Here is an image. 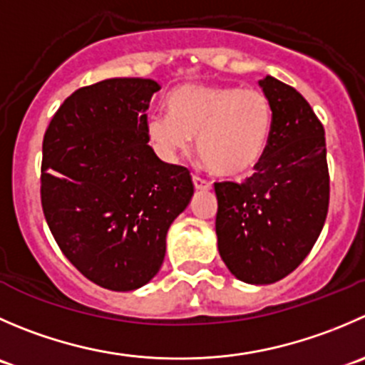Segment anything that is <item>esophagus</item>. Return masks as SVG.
I'll use <instances>...</instances> for the list:
<instances>
[{"instance_id": "1", "label": "esophagus", "mask_w": 365, "mask_h": 365, "mask_svg": "<svg viewBox=\"0 0 365 365\" xmlns=\"http://www.w3.org/2000/svg\"><path fill=\"white\" fill-rule=\"evenodd\" d=\"M192 182L196 190H210L212 189V183L207 182V180L200 178V176H192Z\"/></svg>"}]
</instances>
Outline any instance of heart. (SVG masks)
<instances>
[{
	"label": "heart",
	"instance_id": "b5f03b06",
	"mask_svg": "<svg viewBox=\"0 0 365 365\" xmlns=\"http://www.w3.org/2000/svg\"><path fill=\"white\" fill-rule=\"evenodd\" d=\"M169 111L151 115L148 135L158 153L176 160L196 137V151L214 175L244 178L264 158L272 128L269 98L257 88L192 83L175 88Z\"/></svg>",
	"mask_w": 365,
	"mask_h": 365
}]
</instances>
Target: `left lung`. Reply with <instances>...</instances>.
I'll use <instances>...</instances> for the list:
<instances>
[{
  "instance_id": "obj_1",
  "label": "left lung",
  "mask_w": 365,
  "mask_h": 365,
  "mask_svg": "<svg viewBox=\"0 0 365 365\" xmlns=\"http://www.w3.org/2000/svg\"><path fill=\"white\" fill-rule=\"evenodd\" d=\"M272 107L267 150L244 183H214L215 233L233 277L267 285L294 271L316 244L328 214L330 176L324 128L291 85L258 81Z\"/></svg>"
}]
</instances>
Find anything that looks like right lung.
I'll list each match as a JSON object with an SVG mask.
<instances>
[{
    "label": "right lung",
    "instance_id": "1",
    "mask_svg": "<svg viewBox=\"0 0 365 365\" xmlns=\"http://www.w3.org/2000/svg\"><path fill=\"white\" fill-rule=\"evenodd\" d=\"M148 78H110L74 91L42 140L41 201L67 260L110 291L146 285L165 235L194 194L187 168L165 164L148 135Z\"/></svg>",
    "mask_w": 365,
    "mask_h": 365
}]
</instances>
